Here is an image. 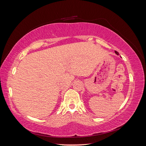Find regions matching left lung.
I'll use <instances>...</instances> for the list:
<instances>
[{
  "label": "left lung",
  "mask_w": 146,
  "mask_h": 146,
  "mask_svg": "<svg viewBox=\"0 0 146 146\" xmlns=\"http://www.w3.org/2000/svg\"><path fill=\"white\" fill-rule=\"evenodd\" d=\"M115 53H116V54L117 55H119V53L117 52H116V51H115Z\"/></svg>",
  "instance_id": "left-lung-1"
}]
</instances>
